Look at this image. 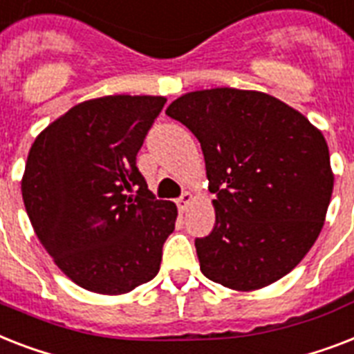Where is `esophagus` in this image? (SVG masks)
Returning <instances> with one entry per match:
<instances>
[{
	"instance_id": "34e87169",
	"label": "esophagus",
	"mask_w": 354,
	"mask_h": 354,
	"mask_svg": "<svg viewBox=\"0 0 354 354\" xmlns=\"http://www.w3.org/2000/svg\"><path fill=\"white\" fill-rule=\"evenodd\" d=\"M192 201H194V195H192L190 192H185V194L180 195L179 199H177V206H179V212L188 210V206L192 205Z\"/></svg>"
}]
</instances>
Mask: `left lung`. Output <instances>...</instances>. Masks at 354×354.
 Here are the masks:
<instances>
[{
  "mask_svg": "<svg viewBox=\"0 0 354 354\" xmlns=\"http://www.w3.org/2000/svg\"><path fill=\"white\" fill-rule=\"evenodd\" d=\"M166 115L205 155L216 225L195 239L201 272L232 290L289 274L320 236L335 175L324 135L285 102L216 87L186 93Z\"/></svg>",
  "mask_w": 354,
  "mask_h": 354,
  "instance_id": "1",
  "label": "left lung"
}]
</instances>
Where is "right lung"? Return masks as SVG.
<instances>
[{"label": "right lung", "instance_id": "obj_1", "mask_svg": "<svg viewBox=\"0 0 354 354\" xmlns=\"http://www.w3.org/2000/svg\"><path fill=\"white\" fill-rule=\"evenodd\" d=\"M164 97L76 104L30 146L21 195L39 243L82 289L126 294L157 276L177 206L155 199L137 153Z\"/></svg>", "mask_w": 354, "mask_h": 354}]
</instances>
